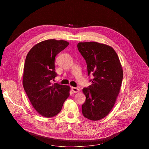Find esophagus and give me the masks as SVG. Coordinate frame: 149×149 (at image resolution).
Segmentation results:
<instances>
[{
	"label": "esophagus",
	"mask_w": 149,
	"mask_h": 149,
	"mask_svg": "<svg viewBox=\"0 0 149 149\" xmlns=\"http://www.w3.org/2000/svg\"><path fill=\"white\" fill-rule=\"evenodd\" d=\"M71 90H72V91H73V93H75L79 92V89L78 88H75V87H72L71 88Z\"/></svg>",
	"instance_id": "34e87169"
}]
</instances>
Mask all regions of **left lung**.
<instances>
[{"instance_id":"left-lung-1","label":"left lung","mask_w":149,"mask_h":149,"mask_svg":"<svg viewBox=\"0 0 149 149\" xmlns=\"http://www.w3.org/2000/svg\"><path fill=\"white\" fill-rule=\"evenodd\" d=\"M79 52L87 64L88 74L94 78L92 84L84 88L86 96L82 112L91 120L103 119L113 108L120 92L123 70L113 48L96 42H79Z\"/></svg>"}]
</instances>
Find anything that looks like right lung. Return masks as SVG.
Here are the masks:
<instances>
[{
    "label": "right lung",
    "mask_w": 149,
    "mask_h": 149,
    "mask_svg": "<svg viewBox=\"0 0 149 149\" xmlns=\"http://www.w3.org/2000/svg\"><path fill=\"white\" fill-rule=\"evenodd\" d=\"M68 45L63 40H44L31 48L26 56L23 86L31 105L45 118L59 113L70 96L69 86L51 83L56 76L55 56Z\"/></svg>",
    "instance_id": "right-lung-1"
}]
</instances>
